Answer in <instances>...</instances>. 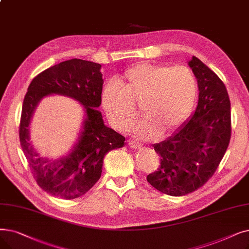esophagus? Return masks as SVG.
<instances>
[{
    "label": "esophagus",
    "instance_id": "1",
    "mask_svg": "<svg viewBox=\"0 0 249 249\" xmlns=\"http://www.w3.org/2000/svg\"><path fill=\"white\" fill-rule=\"evenodd\" d=\"M128 145L130 146L131 148H133V149H139V148H142V144H139V143H137V142H128Z\"/></svg>",
    "mask_w": 249,
    "mask_h": 249
}]
</instances>
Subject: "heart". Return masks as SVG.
I'll list each match as a JSON object with an SVG mask.
<instances>
[{
  "label": "heart",
  "instance_id": "b5f03b06",
  "mask_svg": "<svg viewBox=\"0 0 249 249\" xmlns=\"http://www.w3.org/2000/svg\"><path fill=\"white\" fill-rule=\"evenodd\" d=\"M196 98V81L182 65L142 63L127 69L102 92V106L111 125L121 130L135 116L139 104L142 118L129 127L143 140L165 137L184 122Z\"/></svg>",
  "mask_w": 249,
  "mask_h": 249
}]
</instances>
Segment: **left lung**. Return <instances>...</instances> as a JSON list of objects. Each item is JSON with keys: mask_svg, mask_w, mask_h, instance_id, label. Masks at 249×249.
Masks as SVG:
<instances>
[{"mask_svg": "<svg viewBox=\"0 0 249 249\" xmlns=\"http://www.w3.org/2000/svg\"><path fill=\"white\" fill-rule=\"evenodd\" d=\"M198 86L196 111L169 138L154 144L160 157L149 184L171 196L197 190L217 170L231 137V104L226 86L198 58L188 61Z\"/></svg>", "mask_w": 249, "mask_h": 249, "instance_id": "8db88e82", "label": "left lung"}]
</instances>
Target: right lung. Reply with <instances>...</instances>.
Returning a JSON list of instances; mask_svg holds the SVG:
<instances>
[{
	"label": "right lung",
	"mask_w": 249,
	"mask_h": 249,
	"mask_svg": "<svg viewBox=\"0 0 249 249\" xmlns=\"http://www.w3.org/2000/svg\"><path fill=\"white\" fill-rule=\"evenodd\" d=\"M102 65L71 59L53 65L30 82L22 106L19 137L23 153L41 189L62 199H74L88 192L102 175L104 158L125 145V137L105 125L102 113ZM67 96L84 107L79 138L66 156L40 157L30 140V123L39 102L46 96Z\"/></svg>",
	"instance_id": "obj_1"
}]
</instances>
